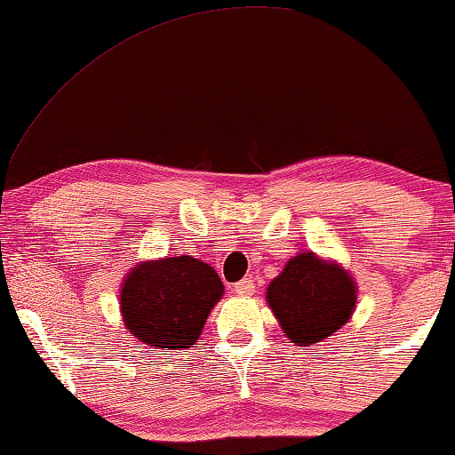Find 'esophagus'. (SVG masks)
<instances>
[{
    "label": "esophagus",
    "instance_id": "34e87169",
    "mask_svg": "<svg viewBox=\"0 0 455 455\" xmlns=\"http://www.w3.org/2000/svg\"><path fill=\"white\" fill-rule=\"evenodd\" d=\"M235 292L241 294V297H249V294L255 292V284L251 278H243L239 283L235 284Z\"/></svg>",
    "mask_w": 455,
    "mask_h": 455
}]
</instances>
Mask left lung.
<instances>
[{"mask_svg":"<svg viewBox=\"0 0 455 455\" xmlns=\"http://www.w3.org/2000/svg\"><path fill=\"white\" fill-rule=\"evenodd\" d=\"M267 305L297 347L334 334L353 315L356 286L340 266L299 253L267 286Z\"/></svg>","mask_w":455,"mask_h":455,"instance_id":"obj_1","label":"left lung"}]
</instances>
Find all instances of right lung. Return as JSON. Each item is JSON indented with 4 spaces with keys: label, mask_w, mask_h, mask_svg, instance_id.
<instances>
[{
    "label": "right lung",
    "mask_w": 455,
    "mask_h": 455,
    "mask_svg": "<svg viewBox=\"0 0 455 455\" xmlns=\"http://www.w3.org/2000/svg\"><path fill=\"white\" fill-rule=\"evenodd\" d=\"M222 292L214 267L191 255L140 264L121 289L124 323L155 348H189Z\"/></svg>",
    "instance_id": "right-lung-1"
}]
</instances>
